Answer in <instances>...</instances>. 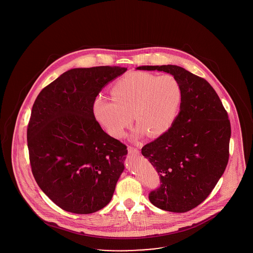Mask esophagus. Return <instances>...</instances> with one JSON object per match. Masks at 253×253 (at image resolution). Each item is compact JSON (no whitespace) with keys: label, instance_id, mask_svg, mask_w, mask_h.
<instances>
[{"label":"esophagus","instance_id":"1","mask_svg":"<svg viewBox=\"0 0 253 253\" xmlns=\"http://www.w3.org/2000/svg\"><path fill=\"white\" fill-rule=\"evenodd\" d=\"M128 151H129V154L130 155H139V150L137 149V148H134V147H132V146H129L128 147Z\"/></svg>","mask_w":253,"mask_h":253}]
</instances>
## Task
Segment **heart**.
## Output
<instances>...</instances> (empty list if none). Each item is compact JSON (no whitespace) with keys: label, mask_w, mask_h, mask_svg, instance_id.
Wrapping results in <instances>:
<instances>
[{"label":"heart","mask_w":253,"mask_h":253,"mask_svg":"<svg viewBox=\"0 0 253 253\" xmlns=\"http://www.w3.org/2000/svg\"><path fill=\"white\" fill-rule=\"evenodd\" d=\"M112 98L98 96L94 115L107 132L122 137L133 121L135 135L157 136L171 127L180 109L183 90L172 75L130 73L111 88Z\"/></svg>","instance_id":"heart-1"}]
</instances>
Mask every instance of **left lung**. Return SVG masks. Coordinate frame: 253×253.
I'll return each instance as SVG.
<instances>
[{
    "mask_svg": "<svg viewBox=\"0 0 253 253\" xmlns=\"http://www.w3.org/2000/svg\"><path fill=\"white\" fill-rule=\"evenodd\" d=\"M175 77L182 86L180 112L171 127L141 153L156 168L160 186L151 203L171 212H186L210 195L228 165L230 122L211 84L176 65L139 66Z\"/></svg>",
    "mask_w": 253,
    "mask_h": 253,
    "instance_id": "8db88e82",
    "label": "left lung"
}]
</instances>
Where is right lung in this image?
Masks as SVG:
<instances>
[{
  "label": "right lung",
  "instance_id": "obj_1",
  "mask_svg": "<svg viewBox=\"0 0 253 253\" xmlns=\"http://www.w3.org/2000/svg\"><path fill=\"white\" fill-rule=\"evenodd\" d=\"M126 70H68L33 104L27 127L32 173L41 190L66 211L93 213L112 199L128 151L101 129L93 107L101 89Z\"/></svg>",
  "mask_w": 253,
  "mask_h": 253
}]
</instances>
